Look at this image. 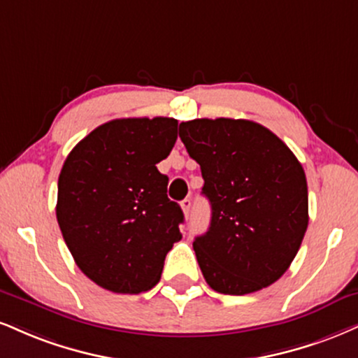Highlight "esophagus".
Here are the masks:
<instances>
[{"label": "esophagus", "mask_w": 358, "mask_h": 358, "mask_svg": "<svg viewBox=\"0 0 358 358\" xmlns=\"http://www.w3.org/2000/svg\"><path fill=\"white\" fill-rule=\"evenodd\" d=\"M190 206H192V200L190 198H185V200L182 201V210H183V215L185 217H190Z\"/></svg>", "instance_id": "1"}]
</instances>
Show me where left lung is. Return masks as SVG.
Wrapping results in <instances>:
<instances>
[{
    "instance_id": "1",
    "label": "left lung",
    "mask_w": 358,
    "mask_h": 358,
    "mask_svg": "<svg viewBox=\"0 0 358 358\" xmlns=\"http://www.w3.org/2000/svg\"><path fill=\"white\" fill-rule=\"evenodd\" d=\"M180 138L201 168L212 206L193 250L218 294L262 290L287 272L308 227L305 171L280 138L250 120L198 118Z\"/></svg>"
}]
</instances>
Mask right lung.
I'll return each mask as SVG.
<instances>
[{
  "label": "right lung",
  "mask_w": 358,
  "mask_h": 358,
  "mask_svg": "<svg viewBox=\"0 0 358 358\" xmlns=\"http://www.w3.org/2000/svg\"><path fill=\"white\" fill-rule=\"evenodd\" d=\"M175 118H120L71 150L58 178L56 218L76 265L115 294L160 282L166 253L182 240L183 212L157 165L176 141Z\"/></svg>",
  "instance_id": "right-lung-1"
}]
</instances>
